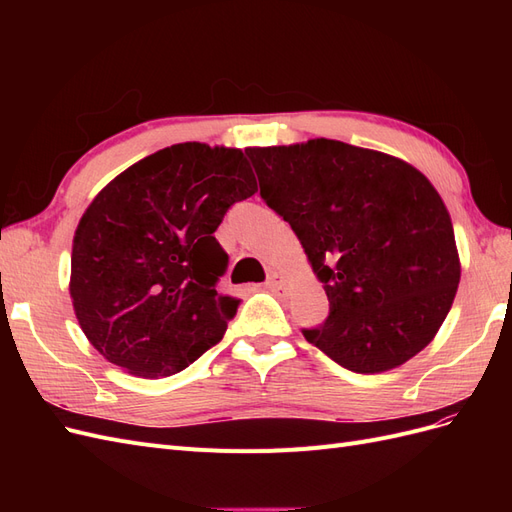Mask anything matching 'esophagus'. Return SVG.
I'll list each match as a JSON object with an SVG mask.
<instances>
[{"instance_id": "34e87169", "label": "esophagus", "mask_w": 512, "mask_h": 512, "mask_svg": "<svg viewBox=\"0 0 512 512\" xmlns=\"http://www.w3.org/2000/svg\"><path fill=\"white\" fill-rule=\"evenodd\" d=\"M286 284H288V280H286V275H282V273H271V277L267 280V288L273 290V292L284 290Z\"/></svg>"}]
</instances>
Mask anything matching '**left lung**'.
<instances>
[{
    "label": "left lung",
    "mask_w": 512,
    "mask_h": 512,
    "mask_svg": "<svg viewBox=\"0 0 512 512\" xmlns=\"http://www.w3.org/2000/svg\"><path fill=\"white\" fill-rule=\"evenodd\" d=\"M245 153L329 297V318L303 331L307 342L356 374L421 352L461 277L451 215L431 181L389 153L329 138Z\"/></svg>",
    "instance_id": "obj_1"
}]
</instances>
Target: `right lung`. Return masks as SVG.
I'll return each mask as SVG.
<instances>
[{
  "label": "right lung",
  "instance_id": "right-lung-1",
  "mask_svg": "<svg viewBox=\"0 0 512 512\" xmlns=\"http://www.w3.org/2000/svg\"><path fill=\"white\" fill-rule=\"evenodd\" d=\"M258 190L241 149L179 143L123 170L85 209L70 297L89 344L138 378H164L220 342L239 301L215 290L213 232Z\"/></svg>",
  "mask_w": 512,
  "mask_h": 512
}]
</instances>
